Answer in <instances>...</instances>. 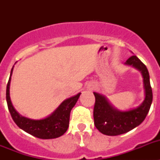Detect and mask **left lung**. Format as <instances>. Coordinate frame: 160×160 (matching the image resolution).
Masks as SVG:
<instances>
[{"instance_id": "1", "label": "left lung", "mask_w": 160, "mask_h": 160, "mask_svg": "<svg viewBox=\"0 0 160 160\" xmlns=\"http://www.w3.org/2000/svg\"><path fill=\"white\" fill-rule=\"evenodd\" d=\"M126 64L133 66L142 73L146 95L145 99L137 108L121 112L115 110L105 97L94 92V125L103 135L114 136L122 135L134 129L143 122L152 105L153 95L147 66L135 55H133L126 61Z\"/></svg>"}]
</instances>
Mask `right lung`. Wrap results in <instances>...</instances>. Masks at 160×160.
Returning a JSON list of instances; mask_svg holds the SVG:
<instances>
[{
    "label": "right lung",
    "mask_w": 160,
    "mask_h": 160,
    "mask_svg": "<svg viewBox=\"0 0 160 160\" xmlns=\"http://www.w3.org/2000/svg\"><path fill=\"white\" fill-rule=\"evenodd\" d=\"M12 69L11 70L10 77L8 79L6 87V101L8 111L11 114L14 122L21 129L29 133L30 135L42 138L49 139L60 137L67 131L70 122V114L72 108L77 102L80 93L73 97L65 100L58 107V108L47 118L40 120H33L21 116L12 107L9 97V85L11 81V75Z\"/></svg>",
    "instance_id": "1"
}]
</instances>
